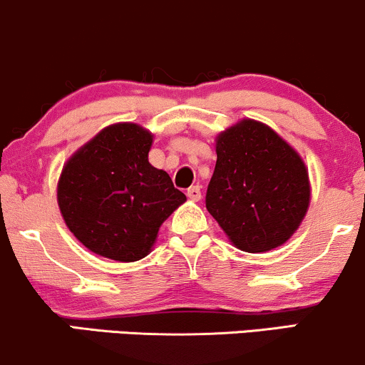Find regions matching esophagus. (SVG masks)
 <instances>
[{
  "label": "esophagus",
  "instance_id": "1",
  "mask_svg": "<svg viewBox=\"0 0 365 365\" xmlns=\"http://www.w3.org/2000/svg\"><path fill=\"white\" fill-rule=\"evenodd\" d=\"M186 195L191 201H200L201 200V187L200 186H191L190 190H187Z\"/></svg>",
  "mask_w": 365,
  "mask_h": 365
}]
</instances>
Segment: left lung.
I'll use <instances>...</instances> for the list:
<instances>
[{"label":"left lung","instance_id":"left-lung-1","mask_svg":"<svg viewBox=\"0 0 365 365\" xmlns=\"http://www.w3.org/2000/svg\"><path fill=\"white\" fill-rule=\"evenodd\" d=\"M217 164L207 210L229 241L267 252L292 237L311 203L307 167L268 124L241 119L215 140Z\"/></svg>","mask_w":365,"mask_h":365}]
</instances>
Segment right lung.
<instances>
[{
  "label": "right lung",
  "instance_id": "add662e5",
  "mask_svg": "<svg viewBox=\"0 0 365 365\" xmlns=\"http://www.w3.org/2000/svg\"><path fill=\"white\" fill-rule=\"evenodd\" d=\"M153 135L136 123L98 131L63 165L58 205L70 232L102 258L138 261L160 225L186 201L165 170L148 162Z\"/></svg>",
  "mask_w": 365,
  "mask_h": 365
}]
</instances>
